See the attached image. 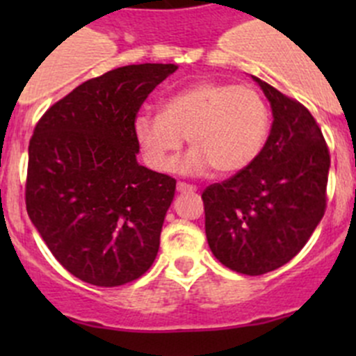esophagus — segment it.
Returning <instances> with one entry per match:
<instances>
[{
	"mask_svg": "<svg viewBox=\"0 0 356 356\" xmlns=\"http://www.w3.org/2000/svg\"><path fill=\"white\" fill-rule=\"evenodd\" d=\"M177 191L179 193H195L196 188L193 184H186V182H177Z\"/></svg>",
	"mask_w": 356,
	"mask_h": 356,
	"instance_id": "esophagus-1",
	"label": "esophagus"
}]
</instances>
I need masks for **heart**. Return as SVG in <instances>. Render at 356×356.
<instances>
[{"label": "heart", "mask_w": 356, "mask_h": 356, "mask_svg": "<svg viewBox=\"0 0 356 356\" xmlns=\"http://www.w3.org/2000/svg\"><path fill=\"white\" fill-rule=\"evenodd\" d=\"M270 127L264 98L248 86L198 82L167 98L161 113L141 111L134 136L149 167L167 172L184 139L191 153L175 168L186 174L231 175L260 155Z\"/></svg>", "instance_id": "obj_1"}]
</instances>
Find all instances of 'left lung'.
I'll return each mask as SVG.
<instances>
[{
  "label": "left lung",
  "mask_w": 356,
  "mask_h": 356,
  "mask_svg": "<svg viewBox=\"0 0 356 356\" xmlns=\"http://www.w3.org/2000/svg\"><path fill=\"white\" fill-rule=\"evenodd\" d=\"M270 102V134L257 160L201 195L204 232L218 261L261 275L296 257L327 207L331 156L321 127L296 99L253 77Z\"/></svg>",
  "instance_id": "obj_1"
}]
</instances>
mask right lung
I'll return each mask as SVG.
<instances>
[{"mask_svg": "<svg viewBox=\"0 0 356 356\" xmlns=\"http://www.w3.org/2000/svg\"><path fill=\"white\" fill-rule=\"evenodd\" d=\"M175 70L174 63L115 68L82 82L35 124L27 213L53 257L88 284H127L155 261L175 179L138 163L134 120Z\"/></svg>", "mask_w": 356, "mask_h": 356, "instance_id": "right-lung-1", "label": "right lung"}]
</instances>
